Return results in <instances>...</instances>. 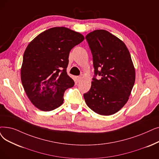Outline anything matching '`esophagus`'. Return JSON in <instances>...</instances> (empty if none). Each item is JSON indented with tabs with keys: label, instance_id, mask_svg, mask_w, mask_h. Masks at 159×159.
<instances>
[{
	"label": "esophagus",
	"instance_id": "1",
	"mask_svg": "<svg viewBox=\"0 0 159 159\" xmlns=\"http://www.w3.org/2000/svg\"><path fill=\"white\" fill-rule=\"evenodd\" d=\"M82 77H80V76H78V77H77V80L78 82H80L82 80Z\"/></svg>",
	"mask_w": 159,
	"mask_h": 159
}]
</instances>
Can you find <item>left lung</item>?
<instances>
[{
    "mask_svg": "<svg viewBox=\"0 0 159 159\" xmlns=\"http://www.w3.org/2000/svg\"><path fill=\"white\" fill-rule=\"evenodd\" d=\"M93 57L94 75L90 89L84 93L88 107L95 113H116L129 99L135 82V70L127 47L105 30L86 36ZM100 75V80L96 78Z\"/></svg>",
    "mask_w": 159,
    "mask_h": 159,
    "instance_id": "1",
    "label": "left lung"
}]
</instances>
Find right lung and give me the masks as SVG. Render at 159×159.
<instances>
[{"mask_svg": "<svg viewBox=\"0 0 159 159\" xmlns=\"http://www.w3.org/2000/svg\"><path fill=\"white\" fill-rule=\"evenodd\" d=\"M84 38L66 27L48 29L34 38L23 54L20 79L32 104L51 111L64 102V93L74 86L67 73L70 51Z\"/></svg>", "mask_w": 159, "mask_h": 159, "instance_id": "obj_1", "label": "right lung"}]
</instances>
